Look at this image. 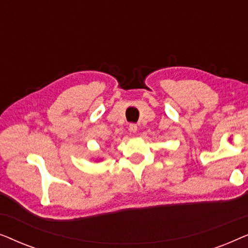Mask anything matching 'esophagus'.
Here are the masks:
<instances>
[{"mask_svg":"<svg viewBox=\"0 0 248 248\" xmlns=\"http://www.w3.org/2000/svg\"><path fill=\"white\" fill-rule=\"evenodd\" d=\"M128 130H130L131 132H133V133H135V132L138 131V125L134 124V123L130 124V126H128Z\"/></svg>","mask_w":248,"mask_h":248,"instance_id":"obj_1","label":"esophagus"}]
</instances>
